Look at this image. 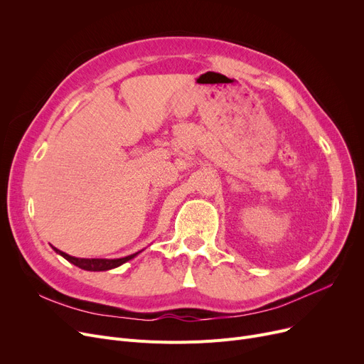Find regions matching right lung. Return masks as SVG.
<instances>
[{"label":"right lung","mask_w":364,"mask_h":364,"mask_svg":"<svg viewBox=\"0 0 364 364\" xmlns=\"http://www.w3.org/2000/svg\"><path fill=\"white\" fill-rule=\"evenodd\" d=\"M53 250L62 255L63 258H66L69 262H72L73 265L80 267V269L82 270H87V272H106V270H112V269H117V267L122 265L124 262L132 259L136 255H139L140 252H136L132 255H128V257H124V258H117V259H105V258H76V257H72V255H68L62 251L57 250V247L53 246Z\"/></svg>","instance_id":"1"}]
</instances>
